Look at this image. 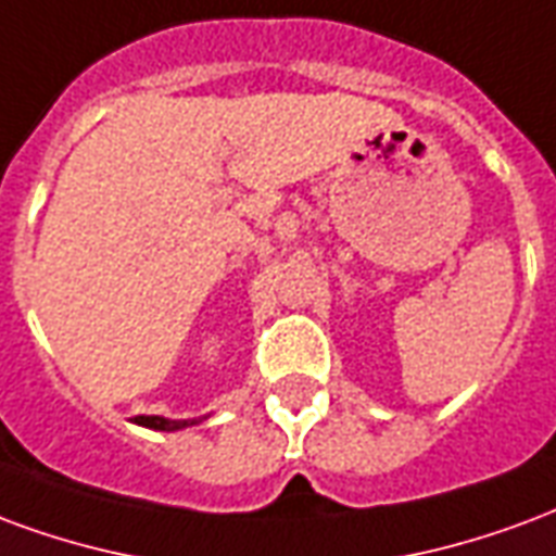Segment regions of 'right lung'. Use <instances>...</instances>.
Here are the masks:
<instances>
[{"mask_svg":"<svg viewBox=\"0 0 556 556\" xmlns=\"http://www.w3.org/2000/svg\"><path fill=\"white\" fill-rule=\"evenodd\" d=\"M136 424L139 427L156 429V432H177V429L194 427V424H201L198 417H189V420H172V417H160V415H141L136 417Z\"/></svg>","mask_w":556,"mask_h":556,"instance_id":"obj_1","label":"right lung"}]
</instances>
